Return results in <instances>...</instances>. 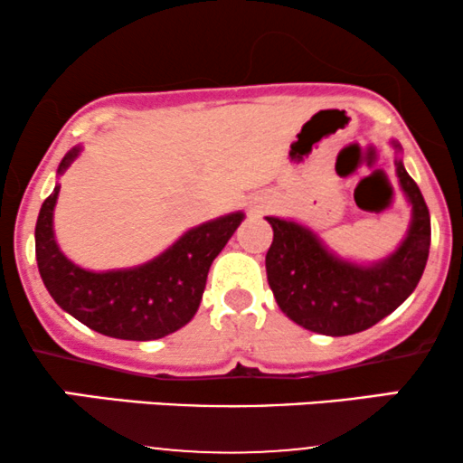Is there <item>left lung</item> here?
I'll list each match as a JSON object with an SVG mask.
<instances>
[{
	"label": "left lung",
	"mask_w": 463,
	"mask_h": 463,
	"mask_svg": "<svg viewBox=\"0 0 463 463\" xmlns=\"http://www.w3.org/2000/svg\"><path fill=\"white\" fill-rule=\"evenodd\" d=\"M396 174L411 202V226L401 248L370 268L333 257L296 222L268 217L274 231L265 254L268 283L289 320L333 337L361 333L390 316L416 289L431 246V217L416 180L401 161H396Z\"/></svg>",
	"instance_id": "obj_1"
}]
</instances>
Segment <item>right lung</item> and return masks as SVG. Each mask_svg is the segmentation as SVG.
Wrapping results in <instances>:
<instances>
[{
	"label": "right lung",
	"mask_w": 463,
	"mask_h": 463,
	"mask_svg": "<svg viewBox=\"0 0 463 463\" xmlns=\"http://www.w3.org/2000/svg\"><path fill=\"white\" fill-rule=\"evenodd\" d=\"M78 152L80 147H73L62 158L58 174L65 172ZM58 189L43 202L36 220L41 279L61 309L84 326L117 339L147 342L184 326L198 311L211 263L243 220V213H231L206 222L184 232L150 263L95 274L73 265L56 246L52 215Z\"/></svg>",
	"instance_id": "add662e5"
}]
</instances>
